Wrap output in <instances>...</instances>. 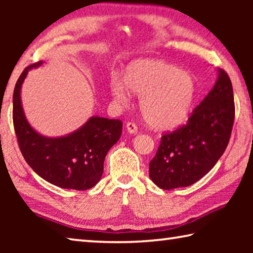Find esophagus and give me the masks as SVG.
Listing matches in <instances>:
<instances>
[{"label": "esophagus", "mask_w": 253, "mask_h": 253, "mask_svg": "<svg viewBox=\"0 0 253 253\" xmlns=\"http://www.w3.org/2000/svg\"><path fill=\"white\" fill-rule=\"evenodd\" d=\"M126 129L128 132H129V134H136V132L138 131V128H137L136 124L131 123V122L126 124Z\"/></svg>", "instance_id": "34e87169"}]
</instances>
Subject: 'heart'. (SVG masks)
I'll use <instances>...</instances> for the list:
<instances>
[{
  "label": "heart",
  "instance_id": "b5f03b06",
  "mask_svg": "<svg viewBox=\"0 0 253 253\" xmlns=\"http://www.w3.org/2000/svg\"><path fill=\"white\" fill-rule=\"evenodd\" d=\"M129 90L139 96V108L149 125L157 129H172L185 121L195 101L198 84L190 71L178 69L158 59H139L130 62L124 79L109 81L110 95L125 104Z\"/></svg>",
  "mask_w": 253,
  "mask_h": 253
}]
</instances>
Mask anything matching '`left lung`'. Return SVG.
I'll return each mask as SVG.
<instances>
[{
    "instance_id": "8db88e82",
    "label": "left lung",
    "mask_w": 253,
    "mask_h": 253,
    "mask_svg": "<svg viewBox=\"0 0 253 253\" xmlns=\"http://www.w3.org/2000/svg\"><path fill=\"white\" fill-rule=\"evenodd\" d=\"M212 90L193 110L185 125L162 136L149 177L163 190L192 185L208 174L228 146L234 122L232 84L217 70Z\"/></svg>"
}]
</instances>
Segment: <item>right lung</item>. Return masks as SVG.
<instances>
[{
    "mask_svg": "<svg viewBox=\"0 0 253 253\" xmlns=\"http://www.w3.org/2000/svg\"><path fill=\"white\" fill-rule=\"evenodd\" d=\"M27 67L16 81L13 93V125L20 151L34 172L61 188L84 191L99 182L109 149L121 138L123 123L118 119L93 116L71 134L45 137L36 131L25 118L21 102V87Z\"/></svg>",
    "mask_w": 253,
    "mask_h": 253,
    "instance_id": "obj_1",
    "label": "right lung"
}]
</instances>
